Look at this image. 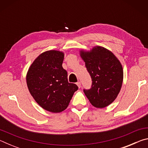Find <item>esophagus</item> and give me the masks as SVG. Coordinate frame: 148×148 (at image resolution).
<instances>
[{"mask_svg":"<svg viewBox=\"0 0 148 148\" xmlns=\"http://www.w3.org/2000/svg\"><path fill=\"white\" fill-rule=\"evenodd\" d=\"M76 84H77V86H78V87H79V88H80V87H81V82H77V83H76Z\"/></svg>","mask_w":148,"mask_h":148,"instance_id":"esophagus-1","label":"esophagus"}]
</instances>
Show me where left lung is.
Segmentation results:
<instances>
[{
    "label": "left lung",
    "instance_id": "1",
    "mask_svg": "<svg viewBox=\"0 0 148 148\" xmlns=\"http://www.w3.org/2000/svg\"><path fill=\"white\" fill-rule=\"evenodd\" d=\"M91 77L89 89H84L92 106L103 108L114 101L121 90L123 71L121 62L114 54L101 46L90 51H80Z\"/></svg>",
    "mask_w": 148,
    "mask_h": 148
}]
</instances>
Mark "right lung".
<instances>
[{
	"instance_id": "add662e5",
	"label": "right lung",
	"mask_w": 148,
	"mask_h": 148,
	"mask_svg": "<svg viewBox=\"0 0 148 148\" xmlns=\"http://www.w3.org/2000/svg\"><path fill=\"white\" fill-rule=\"evenodd\" d=\"M64 53L45 51L34 60L27 72L29 92L42 108L53 113L62 112L78 87L69 83L67 72L62 68Z\"/></svg>"
}]
</instances>
